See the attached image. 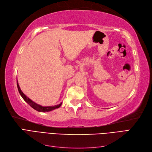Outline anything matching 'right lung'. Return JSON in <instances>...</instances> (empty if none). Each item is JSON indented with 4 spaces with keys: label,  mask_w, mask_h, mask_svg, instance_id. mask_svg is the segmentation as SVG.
<instances>
[{
    "label": "right lung",
    "mask_w": 152,
    "mask_h": 152,
    "mask_svg": "<svg viewBox=\"0 0 152 152\" xmlns=\"http://www.w3.org/2000/svg\"><path fill=\"white\" fill-rule=\"evenodd\" d=\"M17 87H18V91H19V93H20V95L21 96V97L23 98V99L25 101V102L30 106V107H31L34 109L36 110L37 111H38V112H45L51 111V110H54V109L59 108L62 104V103H61L59 104L58 105L53 106V107H42L41 105H39L38 104L35 103V102H34L33 101H31L30 99H29L28 97H27V96L25 94H24V93L21 91L20 87L19 86V84H18V80H17Z\"/></svg>",
    "instance_id": "add662e5"
}]
</instances>
